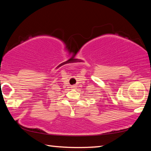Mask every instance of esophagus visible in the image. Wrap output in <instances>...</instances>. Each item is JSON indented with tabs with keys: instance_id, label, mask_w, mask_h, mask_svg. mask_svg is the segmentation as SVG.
<instances>
[{
	"instance_id": "34e87169",
	"label": "esophagus",
	"mask_w": 151,
	"mask_h": 151,
	"mask_svg": "<svg viewBox=\"0 0 151 151\" xmlns=\"http://www.w3.org/2000/svg\"><path fill=\"white\" fill-rule=\"evenodd\" d=\"M72 88H75L76 87H75V86H72Z\"/></svg>"
}]
</instances>
